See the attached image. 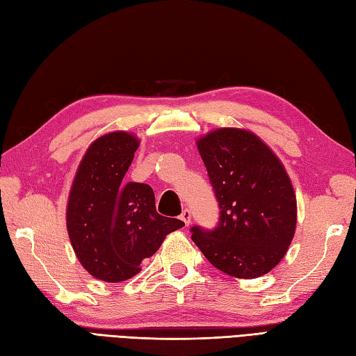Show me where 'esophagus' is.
I'll return each mask as SVG.
<instances>
[{
    "mask_svg": "<svg viewBox=\"0 0 356 356\" xmlns=\"http://www.w3.org/2000/svg\"><path fill=\"white\" fill-rule=\"evenodd\" d=\"M180 219L185 222V225L191 224V211L190 210H184L182 214H180Z\"/></svg>",
    "mask_w": 356,
    "mask_h": 356,
    "instance_id": "esophagus-1",
    "label": "esophagus"
}]
</instances>
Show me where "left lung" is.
I'll list each match as a JSON object with an SVG mask.
<instances>
[{"label":"left lung","instance_id":"left-lung-1","mask_svg":"<svg viewBox=\"0 0 356 356\" xmlns=\"http://www.w3.org/2000/svg\"><path fill=\"white\" fill-rule=\"evenodd\" d=\"M219 205L213 229L191 239L216 268L253 280L281 262L296 229V196L287 171L253 132L216 129L197 140Z\"/></svg>","mask_w":356,"mask_h":356}]
</instances>
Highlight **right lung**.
<instances>
[{
	"mask_svg": "<svg viewBox=\"0 0 356 356\" xmlns=\"http://www.w3.org/2000/svg\"><path fill=\"white\" fill-rule=\"evenodd\" d=\"M137 148V137L124 131L99 137L81 159L69 193L66 225L74 252L90 275L106 282L136 276L166 234L185 225L156 211L149 185L123 184Z\"/></svg>",
	"mask_w": 356,
	"mask_h": 356,
	"instance_id": "obj_1",
	"label": "right lung"
}]
</instances>
